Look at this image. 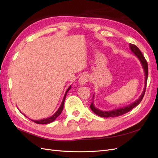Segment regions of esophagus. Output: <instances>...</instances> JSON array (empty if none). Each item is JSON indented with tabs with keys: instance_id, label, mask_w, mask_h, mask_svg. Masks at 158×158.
<instances>
[{
	"instance_id": "1",
	"label": "esophagus",
	"mask_w": 158,
	"mask_h": 158,
	"mask_svg": "<svg viewBox=\"0 0 158 158\" xmlns=\"http://www.w3.org/2000/svg\"><path fill=\"white\" fill-rule=\"evenodd\" d=\"M89 79V77L88 74H83L80 76L79 80H78L79 84L80 85H84V84L88 82Z\"/></svg>"
}]
</instances>
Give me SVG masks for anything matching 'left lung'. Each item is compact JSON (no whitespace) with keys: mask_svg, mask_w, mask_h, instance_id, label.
I'll return each mask as SVG.
<instances>
[{"mask_svg":"<svg viewBox=\"0 0 158 158\" xmlns=\"http://www.w3.org/2000/svg\"><path fill=\"white\" fill-rule=\"evenodd\" d=\"M129 47H130V49L133 53L135 54L138 57V59L140 60L142 67H143V69H144V73H145V85H144V90H143V92L140 96V98H138L137 100H136L135 102H133L132 103L130 104L129 106H127L126 107H123L122 108H119V109H113V110H112V111H102V110H99L98 108H95L94 105V102H92V103H91V105H90L91 109L92 110V111L94 113L98 114V115H99L100 117H115L123 115V114L128 113V111H130L134 107L137 106L141 102V101L143 99V97H144V95L145 94L147 80H148V63H147L146 60L145 59L144 56H143L140 50L138 49L135 45L130 44H129Z\"/></svg>","mask_w":158,"mask_h":158,"instance_id":"left-lung-1","label":"left lung"}]
</instances>
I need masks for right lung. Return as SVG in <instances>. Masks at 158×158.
I'll return each mask as SVG.
<instances>
[{
  "instance_id": "obj_1",
  "label": "right lung",
  "mask_w": 158,
  "mask_h": 158,
  "mask_svg": "<svg viewBox=\"0 0 158 158\" xmlns=\"http://www.w3.org/2000/svg\"><path fill=\"white\" fill-rule=\"evenodd\" d=\"M71 88V86H70L68 89L66 91V93L64 95V98L63 99V102H62L61 104H60V107L59 108V109L57 110L56 112L53 114V115H52L51 117H49V118H44V119H41V120H38V121H34V120H31L32 121H33L35 123H37V124H41V125H44V124H48V123H52V121H54L55 119L58 117L62 111H63V107H64V100H65V98H66V94H67V92H69V91L70 90V89Z\"/></svg>"
}]
</instances>
